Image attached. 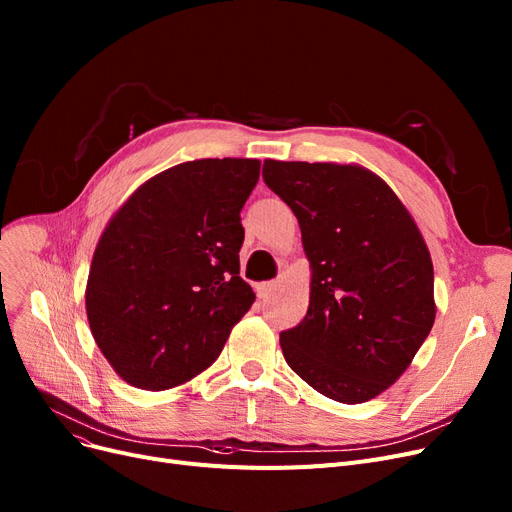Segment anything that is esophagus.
Listing matches in <instances>:
<instances>
[{"label": "esophagus", "mask_w": 512, "mask_h": 512, "mask_svg": "<svg viewBox=\"0 0 512 512\" xmlns=\"http://www.w3.org/2000/svg\"><path fill=\"white\" fill-rule=\"evenodd\" d=\"M274 288H276L274 282H261V284H257V297L259 299H267L274 292Z\"/></svg>", "instance_id": "esophagus-1"}]
</instances>
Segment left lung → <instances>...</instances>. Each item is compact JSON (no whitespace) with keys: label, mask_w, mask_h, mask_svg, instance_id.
I'll return each mask as SVG.
<instances>
[{"label":"left lung","mask_w":512,"mask_h":512,"mask_svg":"<svg viewBox=\"0 0 512 512\" xmlns=\"http://www.w3.org/2000/svg\"><path fill=\"white\" fill-rule=\"evenodd\" d=\"M294 211L313 280L305 319L280 334L290 369L359 405L392 386L434 326V265L392 188L359 166L263 161Z\"/></svg>","instance_id":"left-lung-1"}]
</instances>
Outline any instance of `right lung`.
<instances>
[{
  "instance_id": "obj_1",
  "label": "right lung",
  "mask_w": 512,
  "mask_h": 512,
  "mask_svg": "<svg viewBox=\"0 0 512 512\" xmlns=\"http://www.w3.org/2000/svg\"><path fill=\"white\" fill-rule=\"evenodd\" d=\"M257 159H197L147 180L107 224L87 282L93 338L122 380L168 390L220 357L253 301L238 276Z\"/></svg>"
}]
</instances>
